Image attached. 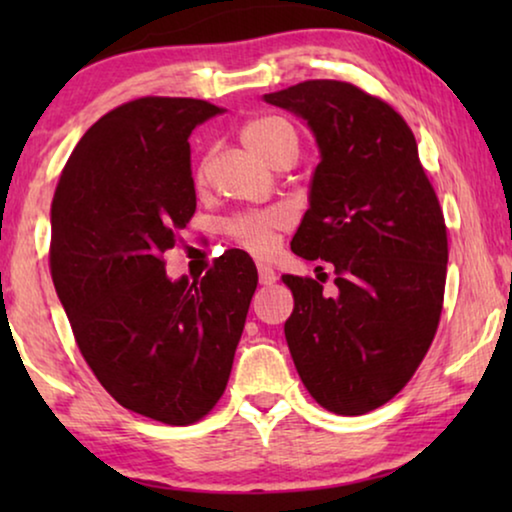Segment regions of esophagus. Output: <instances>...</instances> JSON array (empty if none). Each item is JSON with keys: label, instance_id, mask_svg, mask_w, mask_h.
<instances>
[{"label": "esophagus", "instance_id": "34e87169", "mask_svg": "<svg viewBox=\"0 0 512 512\" xmlns=\"http://www.w3.org/2000/svg\"><path fill=\"white\" fill-rule=\"evenodd\" d=\"M258 282L261 284H275L277 282V272L270 268V265L258 263Z\"/></svg>", "mask_w": 512, "mask_h": 512}]
</instances>
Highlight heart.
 <instances>
[{
  "instance_id": "obj_1",
  "label": "heart",
  "mask_w": 512,
  "mask_h": 512,
  "mask_svg": "<svg viewBox=\"0 0 512 512\" xmlns=\"http://www.w3.org/2000/svg\"><path fill=\"white\" fill-rule=\"evenodd\" d=\"M240 139L249 153H254L258 160H268L282 146H293L298 151L296 128L279 116H261L244 123ZM284 223L286 216L272 209V212L240 216V219L230 223L228 230L235 237V242H240L244 249L254 251V254H268L272 244H275V233Z\"/></svg>"
}]
</instances>
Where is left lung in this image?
<instances>
[{"mask_svg": "<svg viewBox=\"0 0 512 512\" xmlns=\"http://www.w3.org/2000/svg\"><path fill=\"white\" fill-rule=\"evenodd\" d=\"M303 118L319 149L293 254L328 261L335 289L286 275L284 324L300 380L321 408L363 415L401 391L436 335L447 230L408 123L345 81L263 95Z\"/></svg>", "mask_w": 512, "mask_h": 512, "instance_id": "1", "label": "left lung"}]
</instances>
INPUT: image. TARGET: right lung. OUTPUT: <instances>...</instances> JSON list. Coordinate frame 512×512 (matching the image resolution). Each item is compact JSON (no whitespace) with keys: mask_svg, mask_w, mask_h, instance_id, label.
I'll return each instance as SVG.
<instances>
[{"mask_svg":"<svg viewBox=\"0 0 512 512\" xmlns=\"http://www.w3.org/2000/svg\"><path fill=\"white\" fill-rule=\"evenodd\" d=\"M223 111L191 97L121 104L81 137L51 202V275L83 359L123 408L174 426L221 398L258 284L240 249L200 282L165 272L195 214L188 137Z\"/></svg>","mask_w":512,"mask_h":512,"instance_id":"obj_1","label":"right lung"}]
</instances>
